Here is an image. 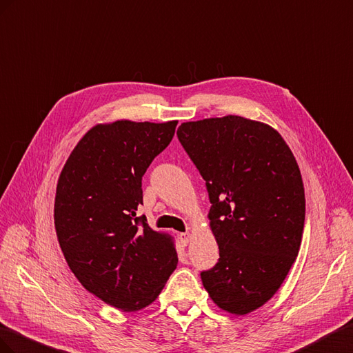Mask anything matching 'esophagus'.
Wrapping results in <instances>:
<instances>
[{
	"label": "esophagus",
	"mask_w": 353,
	"mask_h": 353,
	"mask_svg": "<svg viewBox=\"0 0 353 353\" xmlns=\"http://www.w3.org/2000/svg\"><path fill=\"white\" fill-rule=\"evenodd\" d=\"M179 239H180V243H182V245H188L189 244V241H190V234L189 232H183V234H180L179 235Z\"/></svg>",
	"instance_id": "1"
}]
</instances>
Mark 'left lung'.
<instances>
[{"label": "left lung", "instance_id": "8db88e82", "mask_svg": "<svg viewBox=\"0 0 353 353\" xmlns=\"http://www.w3.org/2000/svg\"><path fill=\"white\" fill-rule=\"evenodd\" d=\"M177 137L205 180L219 245L203 285L221 310L247 315L274 297L299 254L305 188L297 161L274 127L239 115L189 121Z\"/></svg>", "mask_w": 353, "mask_h": 353}]
</instances>
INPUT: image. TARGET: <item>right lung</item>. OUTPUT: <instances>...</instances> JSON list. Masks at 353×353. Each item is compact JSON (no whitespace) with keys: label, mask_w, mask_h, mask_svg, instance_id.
<instances>
[{"label":"right lung","mask_w":353,"mask_h":353,"mask_svg":"<svg viewBox=\"0 0 353 353\" xmlns=\"http://www.w3.org/2000/svg\"><path fill=\"white\" fill-rule=\"evenodd\" d=\"M177 121L96 124L57 180L54 228L69 269L90 293L123 312L149 306L177 266L174 238L137 217L142 177Z\"/></svg>","instance_id":"obj_1"}]
</instances>
